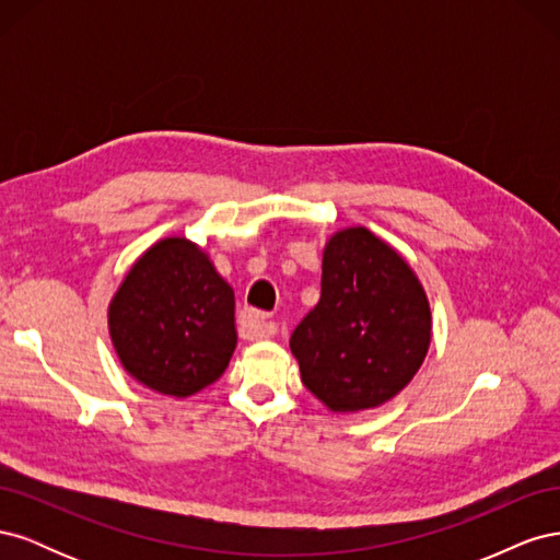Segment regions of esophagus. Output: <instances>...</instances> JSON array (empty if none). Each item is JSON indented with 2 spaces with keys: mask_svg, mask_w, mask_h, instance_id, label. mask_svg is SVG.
<instances>
[{
  "mask_svg": "<svg viewBox=\"0 0 560 560\" xmlns=\"http://www.w3.org/2000/svg\"><path fill=\"white\" fill-rule=\"evenodd\" d=\"M241 327H243V336L249 338V341H259V338H268L276 334V322L270 319V315L254 308L243 311Z\"/></svg>",
  "mask_w": 560,
  "mask_h": 560,
  "instance_id": "1",
  "label": "esophagus"
}]
</instances>
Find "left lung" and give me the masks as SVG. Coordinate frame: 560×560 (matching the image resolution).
I'll list each match as a JSON object with an SVG mask.
<instances>
[{
	"mask_svg": "<svg viewBox=\"0 0 560 560\" xmlns=\"http://www.w3.org/2000/svg\"><path fill=\"white\" fill-rule=\"evenodd\" d=\"M430 338L425 290L397 249L364 226L334 233L317 306L290 338L303 385L336 413L374 409L409 385Z\"/></svg>",
	"mask_w": 560,
	"mask_h": 560,
	"instance_id": "left-lung-1",
	"label": "left lung"
}]
</instances>
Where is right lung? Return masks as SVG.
Masks as SVG:
<instances>
[{"label": "right lung", "mask_w": 560, "mask_h": 560, "mask_svg": "<svg viewBox=\"0 0 560 560\" xmlns=\"http://www.w3.org/2000/svg\"><path fill=\"white\" fill-rule=\"evenodd\" d=\"M235 299L210 257L165 238L132 264L109 303V334L128 374L161 395L189 397L229 366Z\"/></svg>", "instance_id": "1"}]
</instances>
